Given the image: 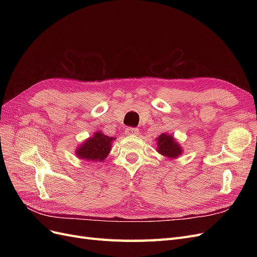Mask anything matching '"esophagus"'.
Here are the masks:
<instances>
[{"mask_svg": "<svg viewBox=\"0 0 257 257\" xmlns=\"http://www.w3.org/2000/svg\"><path fill=\"white\" fill-rule=\"evenodd\" d=\"M125 133L127 135H136L138 134V130L136 127H126Z\"/></svg>", "mask_w": 257, "mask_h": 257, "instance_id": "1", "label": "esophagus"}]
</instances>
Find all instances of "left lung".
<instances>
[{
    "instance_id": "left-lung-1",
    "label": "left lung",
    "mask_w": 257,
    "mask_h": 257,
    "mask_svg": "<svg viewBox=\"0 0 257 257\" xmlns=\"http://www.w3.org/2000/svg\"><path fill=\"white\" fill-rule=\"evenodd\" d=\"M158 139V151L168 158H177L182 153L180 146L177 144L172 135L161 134Z\"/></svg>"
}]
</instances>
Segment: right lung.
<instances>
[{"instance_id":"1","label":"right lung","mask_w":257,"mask_h":257,"mask_svg":"<svg viewBox=\"0 0 257 257\" xmlns=\"http://www.w3.org/2000/svg\"><path fill=\"white\" fill-rule=\"evenodd\" d=\"M113 137L106 136L97 132L94 136L85 141L77 150V157L87 161H103L111 149Z\"/></svg>"}]
</instances>
